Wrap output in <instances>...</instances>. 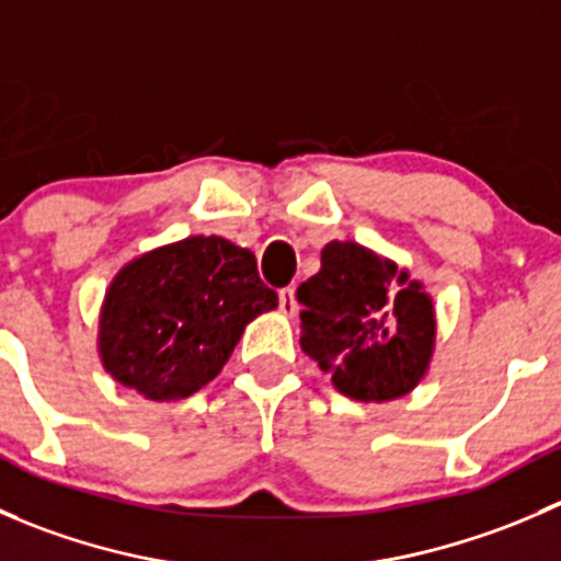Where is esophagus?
Here are the masks:
<instances>
[{
	"label": "esophagus",
	"mask_w": 561,
	"mask_h": 561,
	"mask_svg": "<svg viewBox=\"0 0 561 561\" xmlns=\"http://www.w3.org/2000/svg\"><path fill=\"white\" fill-rule=\"evenodd\" d=\"M279 309L285 314H296L298 312V301H296V287H282L279 290Z\"/></svg>",
	"instance_id": "1"
}]
</instances>
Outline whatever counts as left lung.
<instances>
[{"label": "left lung", "instance_id": "left-lung-1", "mask_svg": "<svg viewBox=\"0 0 561 561\" xmlns=\"http://www.w3.org/2000/svg\"><path fill=\"white\" fill-rule=\"evenodd\" d=\"M320 263L298 287L304 353L350 399L410 393L434 350L432 298L407 271L353 241H331Z\"/></svg>", "mask_w": 561, "mask_h": 561}]
</instances>
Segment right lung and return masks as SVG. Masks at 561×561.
I'll return each mask as SVG.
<instances>
[{"instance_id":"obj_1","label":"right lung","mask_w":561,"mask_h":561,"mask_svg":"<svg viewBox=\"0 0 561 561\" xmlns=\"http://www.w3.org/2000/svg\"><path fill=\"white\" fill-rule=\"evenodd\" d=\"M276 301L249 249L192 236L118 271L100 317V355L113 380L146 399H184L222 371L247 322Z\"/></svg>"}]
</instances>
